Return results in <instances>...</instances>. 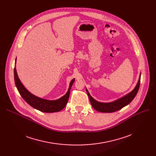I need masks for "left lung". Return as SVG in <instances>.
<instances>
[{"label":"left lung","mask_w":156,"mask_h":156,"mask_svg":"<svg viewBox=\"0 0 156 156\" xmlns=\"http://www.w3.org/2000/svg\"><path fill=\"white\" fill-rule=\"evenodd\" d=\"M140 76H141V73L140 74V76H139L138 81L135 87L132 92H130L126 95L119 98V99L116 101H114L113 102H109V103L100 102L99 101H97L90 95V94H89L88 90L86 89L87 93L88 95L92 107L96 111L101 112H113L117 111L118 110H120L122 108L125 107L126 105L129 104L133 100L135 97L136 96L138 91L139 87H140Z\"/></svg>","instance_id":"left-lung-1"}]
</instances>
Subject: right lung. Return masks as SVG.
I'll use <instances>...</instances> for the list:
<instances>
[{
  "label": "right lung",
  "mask_w": 156,
  "mask_h": 156,
  "mask_svg": "<svg viewBox=\"0 0 156 156\" xmlns=\"http://www.w3.org/2000/svg\"><path fill=\"white\" fill-rule=\"evenodd\" d=\"M16 59L15 60V67L14 70L15 84L21 96L29 105H30L31 107H33L34 108L44 112H59L65 108L66 105L68 101L69 94H70V90L74 83V81L75 80V78L73 79L71 81L69 88L68 90V92H66V94L64 95H63L62 97H61V98H59V99L54 100V101L42 99V98L38 97L34 95V94H32L31 93H30L22 84L18 76L17 71H16Z\"/></svg>",
  "instance_id": "1"
}]
</instances>
